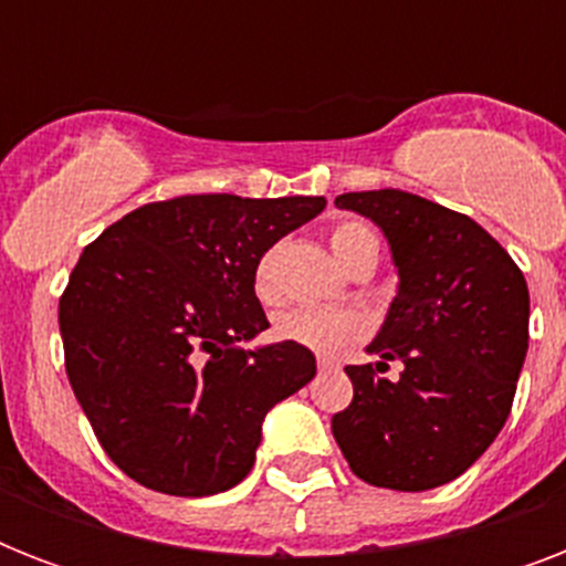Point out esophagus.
I'll return each mask as SVG.
<instances>
[{
  "label": "esophagus",
  "mask_w": 566,
  "mask_h": 566,
  "mask_svg": "<svg viewBox=\"0 0 566 566\" xmlns=\"http://www.w3.org/2000/svg\"><path fill=\"white\" fill-rule=\"evenodd\" d=\"M317 367L319 370H332V367H337V358H332V355H319Z\"/></svg>",
  "instance_id": "1"
}]
</instances>
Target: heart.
Instances as JSON below:
<instances>
[{"mask_svg":"<svg viewBox=\"0 0 566 566\" xmlns=\"http://www.w3.org/2000/svg\"><path fill=\"white\" fill-rule=\"evenodd\" d=\"M332 249L340 264L349 266L358 255L376 249L378 234L361 220H344L332 229ZM255 296L261 302L275 300V249L264 252L255 266ZM364 319L346 308H293L279 314L273 323V337L282 344H296L311 353H340L344 346L358 340Z\"/></svg>","mask_w":566,"mask_h":566,"instance_id":"1","label":"heart"}]
</instances>
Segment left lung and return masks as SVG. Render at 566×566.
<instances>
[{
	"mask_svg": "<svg viewBox=\"0 0 566 566\" xmlns=\"http://www.w3.org/2000/svg\"><path fill=\"white\" fill-rule=\"evenodd\" d=\"M337 208L385 231L399 293L367 349L346 367L355 396L332 434L358 479L431 491L473 467L500 434L528 349V287L514 258L467 213L405 190H361ZM402 360L399 379L378 377Z\"/></svg>",
	"mask_w": 566,
	"mask_h": 566,
	"instance_id": "8db88e82",
	"label": "left lung"
}]
</instances>
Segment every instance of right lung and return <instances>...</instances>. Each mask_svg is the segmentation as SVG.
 <instances>
[{
  "label": "right lung",
  "instance_id": "obj_1",
  "mask_svg": "<svg viewBox=\"0 0 566 566\" xmlns=\"http://www.w3.org/2000/svg\"><path fill=\"white\" fill-rule=\"evenodd\" d=\"M323 208V196H176L84 247L57 305L66 378L128 479L170 496L247 479L266 411L317 376L296 344L240 349L270 328L255 266Z\"/></svg>",
  "mask_w": 566,
  "mask_h": 566
}]
</instances>
